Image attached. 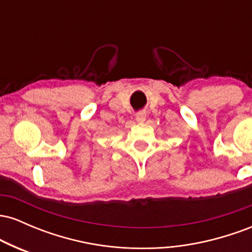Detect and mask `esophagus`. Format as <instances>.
Masks as SVG:
<instances>
[{"label":"esophagus","mask_w":252,"mask_h":252,"mask_svg":"<svg viewBox=\"0 0 252 252\" xmlns=\"http://www.w3.org/2000/svg\"><path fill=\"white\" fill-rule=\"evenodd\" d=\"M136 121H137L138 123L144 122V121H146V112L143 111L137 112V114H136Z\"/></svg>","instance_id":"34e87169"}]
</instances>
